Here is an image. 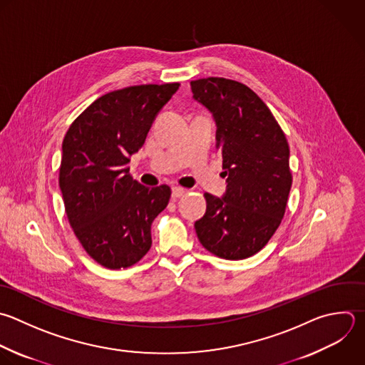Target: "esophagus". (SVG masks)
<instances>
[{
    "label": "esophagus",
    "mask_w": 365,
    "mask_h": 365,
    "mask_svg": "<svg viewBox=\"0 0 365 365\" xmlns=\"http://www.w3.org/2000/svg\"><path fill=\"white\" fill-rule=\"evenodd\" d=\"M185 192H187V190L182 188V187H173V197H174V198H180V197H182Z\"/></svg>",
    "instance_id": "esophagus-1"
}]
</instances>
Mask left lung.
Masks as SVG:
<instances>
[{
    "mask_svg": "<svg viewBox=\"0 0 365 365\" xmlns=\"http://www.w3.org/2000/svg\"><path fill=\"white\" fill-rule=\"evenodd\" d=\"M192 96L214 115L227 192L204 194L205 215L195 222L202 247L224 259L262 250L279 227L292 184L284 131L247 86L221 77L191 81Z\"/></svg>",
    "mask_w": 365,
    "mask_h": 365,
    "instance_id": "obj_1",
    "label": "left lung"
}]
</instances>
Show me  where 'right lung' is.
<instances>
[{"instance_id": "add662e5", "label": "right lung", "mask_w": 365, "mask_h": 365, "mask_svg": "<svg viewBox=\"0 0 365 365\" xmlns=\"http://www.w3.org/2000/svg\"><path fill=\"white\" fill-rule=\"evenodd\" d=\"M178 87L111 91L88 106L64 137L60 188L66 214L86 252L106 268H128L151 248V224L168 205L171 188L141 185L128 163Z\"/></svg>"}]
</instances>
